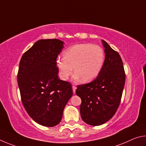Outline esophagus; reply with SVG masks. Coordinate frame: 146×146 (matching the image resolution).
Instances as JSON below:
<instances>
[{
    "instance_id": "1",
    "label": "esophagus",
    "mask_w": 146,
    "mask_h": 146,
    "mask_svg": "<svg viewBox=\"0 0 146 146\" xmlns=\"http://www.w3.org/2000/svg\"><path fill=\"white\" fill-rule=\"evenodd\" d=\"M76 87L75 86H72V90H73V93L74 94H76Z\"/></svg>"
}]
</instances>
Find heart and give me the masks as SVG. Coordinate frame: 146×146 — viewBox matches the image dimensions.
I'll use <instances>...</instances> for the list:
<instances>
[{"label": "heart", "instance_id": "b5f03b06", "mask_svg": "<svg viewBox=\"0 0 146 146\" xmlns=\"http://www.w3.org/2000/svg\"><path fill=\"white\" fill-rule=\"evenodd\" d=\"M104 58V50L101 47L91 43H80L65 50L63 57L56 59V64L61 80H67L74 68L75 80L82 79L84 82H90L99 74Z\"/></svg>", "mask_w": 146, "mask_h": 146}]
</instances>
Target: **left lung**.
Segmentation results:
<instances>
[{"instance_id":"8db88e82","label":"left lung","mask_w":146,"mask_h":146,"mask_svg":"<svg viewBox=\"0 0 146 146\" xmlns=\"http://www.w3.org/2000/svg\"><path fill=\"white\" fill-rule=\"evenodd\" d=\"M105 52L104 65L92 82L78 85L76 93L81 99L80 113L85 123L99 126L113 117L121 103L126 76L122 59L102 40Z\"/></svg>"}]
</instances>
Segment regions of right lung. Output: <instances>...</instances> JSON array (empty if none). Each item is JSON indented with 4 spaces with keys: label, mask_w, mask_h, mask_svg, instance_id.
Masks as SVG:
<instances>
[{
    "label": "right lung",
    "mask_w": 146,
    "mask_h": 146,
    "mask_svg": "<svg viewBox=\"0 0 146 146\" xmlns=\"http://www.w3.org/2000/svg\"><path fill=\"white\" fill-rule=\"evenodd\" d=\"M63 44L58 39L38 40L19 64L17 81L23 105L36 122L47 127L60 123L73 94L70 84L58 76L56 61Z\"/></svg>",
    "instance_id": "obj_1"
}]
</instances>
